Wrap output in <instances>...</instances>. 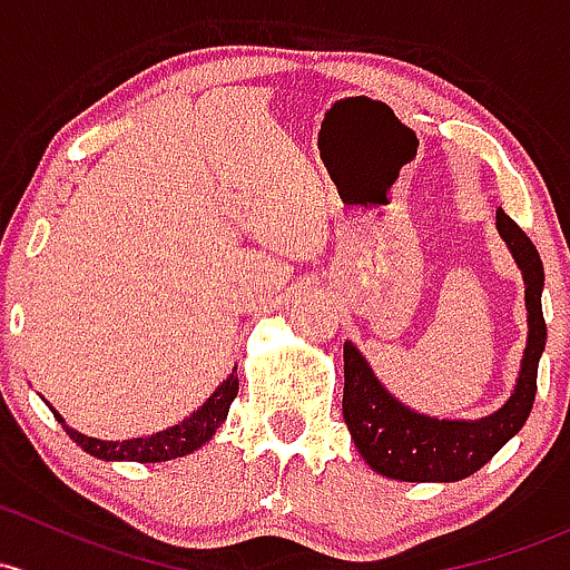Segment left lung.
Returning <instances> with one entry per match:
<instances>
[{"mask_svg":"<svg viewBox=\"0 0 570 570\" xmlns=\"http://www.w3.org/2000/svg\"><path fill=\"white\" fill-rule=\"evenodd\" d=\"M497 232L524 278L527 346L517 385L500 410L475 421H448L401 404L374 374L363 352L344 341V421L357 453L376 475L406 483H453L481 470L530 417L538 361L547 350L543 322V262L511 215L497 209Z\"/></svg>","mask_w":570,"mask_h":570,"instance_id":"1","label":"left lung"}]
</instances>
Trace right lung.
<instances>
[{
    "label": "right lung",
    "instance_id": "1",
    "mask_svg": "<svg viewBox=\"0 0 570 570\" xmlns=\"http://www.w3.org/2000/svg\"><path fill=\"white\" fill-rule=\"evenodd\" d=\"M237 365L232 368V374L215 387V393L209 395L205 404L194 412L190 417H185L183 423L177 426L158 431V434L149 436H136V440H125V442H106V440H95V436L81 434V431L70 429L65 423V417L59 415L57 410L53 417L62 423V429L68 431L70 440L76 445H81L89 456L104 459V461H139V464H158V461H171L179 456H188V453L199 451L205 442L213 440V434L218 431L220 423L226 421L229 415V406L237 395Z\"/></svg>",
    "mask_w": 570,
    "mask_h": 570
}]
</instances>
